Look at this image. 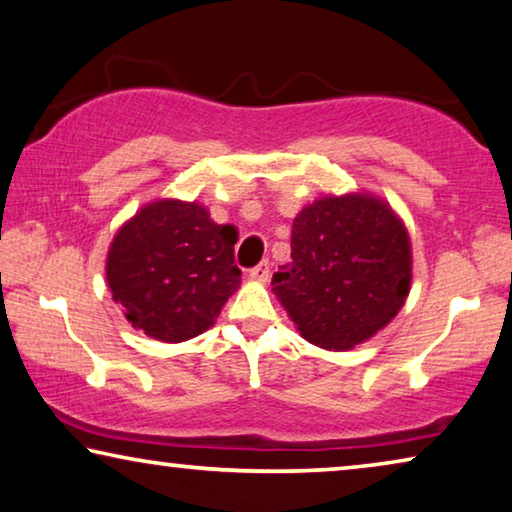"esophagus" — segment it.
<instances>
[{
    "mask_svg": "<svg viewBox=\"0 0 512 512\" xmlns=\"http://www.w3.org/2000/svg\"><path fill=\"white\" fill-rule=\"evenodd\" d=\"M269 275H271L269 259H264V262H259L255 269H250V278L257 280V282H266V280H269Z\"/></svg>",
    "mask_w": 512,
    "mask_h": 512,
    "instance_id": "esophagus-1",
    "label": "esophagus"
}]
</instances>
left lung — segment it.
Segmentation results:
<instances>
[{
	"label": "left lung",
	"mask_w": 512,
	"mask_h": 512,
	"mask_svg": "<svg viewBox=\"0 0 512 512\" xmlns=\"http://www.w3.org/2000/svg\"><path fill=\"white\" fill-rule=\"evenodd\" d=\"M408 230L387 202L348 193L307 205L291 230V262L273 294L307 342L346 351L385 328L412 278Z\"/></svg>",
	"instance_id": "1"
}]
</instances>
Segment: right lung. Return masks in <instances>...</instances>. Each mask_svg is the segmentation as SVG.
<instances>
[{
  "mask_svg": "<svg viewBox=\"0 0 512 512\" xmlns=\"http://www.w3.org/2000/svg\"><path fill=\"white\" fill-rule=\"evenodd\" d=\"M237 230L218 225L198 202L157 200L113 237L107 282L125 319L159 342L198 337L221 314L241 271Z\"/></svg>",
  "mask_w": 512,
  "mask_h": 512,
  "instance_id": "obj_1",
  "label": "right lung"
}]
</instances>
